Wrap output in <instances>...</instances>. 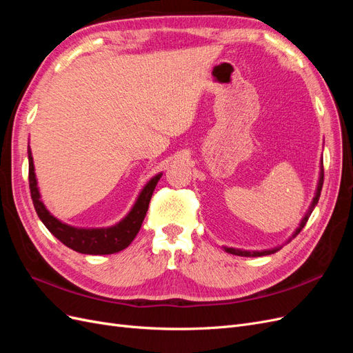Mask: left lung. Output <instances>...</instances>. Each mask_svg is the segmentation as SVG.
<instances>
[{
    "instance_id": "obj_1",
    "label": "left lung",
    "mask_w": 353,
    "mask_h": 353,
    "mask_svg": "<svg viewBox=\"0 0 353 353\" xmlns=\"http://www.w3.org/2000/svg\"><path fill=\"white\" fill-rule=\"evenodd\" d=\"M323 183H324V169H323V159H321V163H319V176H318V184H316V190H315V196H314V199L311 201V205H309V208H307V210L305 213V216L302 218L301 222H299V227L293 231L292 236L285 240V244L290 243L297 236V234L302 231V228L305 227V223L307 222L309 216H311V213L315 209L316 203L319 200V194H321V190H323ZM283 245L284 244L276 245V248H272V249H265V250H243V249H236V248H228V245H222V249L225 250L227 253H231V254L245 256V258H258V256H266V254H272L275 252H279L280 249H283Z\"/></svg>"
}]
</instances>
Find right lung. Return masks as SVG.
<instances>
[{"instance_id":"obj_1","label":"right lung","mask_w":353,"mask_h":353,"mask_svg":"<svg viewBox=\"0 0 353 353\" xmlns=\"http://www.w3.org/2000/svg\"><path fill=\"white\" fill-rule=\"evenodd\" d=\"M28 159L30 196L32 200H34V206L39 219L57 240L68 245L69 249L83 254H112L126 249L135 239L138 231H140L148 209V203H150V199L153 196V191L159 183L160 176L163 175V172H159L148 181V183L141 188L140 193H138L130 212H128L119 222H116L114 225L99 228H82L69 225V223L60 221L47 209L44 201L41 199L30 147H28Z\"/></svg>"}]
</instances>
